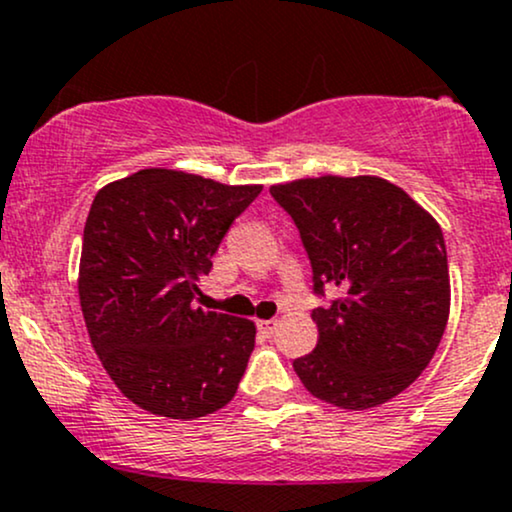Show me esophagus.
I'll return each instance as SVG.
<instances>
[{
	"label": "esophagus",
	"instance_id": "obj_1",
	"mask_svg": "<svg viewBox=\"0 0 512 512\" xmlns=\"http://www.w3.org/2000/svg\"><path fill=\"white\" fill-rule=\"evenodd\" d=\"M279 327V320H257V330H260L264 337H272Z\"/></svg>",
	"mask_w": 512,
	"mask_h": 512
}]
</instances>
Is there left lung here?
Returning <instances> with one entry per match:
<instances>
[{
  "mask_svg": "<svg viewBox=\"0 0 512 512\" xmlns=\"http://www.w3.org/2000/svg\"><path fill=\"white\" fill-rule=\"evenodd\" d=\"M269 192L301 231L315 291L342 289L313 310L317 346L293 370L310 395L339 409L390 402L424 373L448 325V252L438 221L378 175H320Z\"/></svg>",
  "mask_w": 512,
  "mask_h": 512,
  "instance_id": "8db88e82",
  "label": "left lung"
}]
</instances>
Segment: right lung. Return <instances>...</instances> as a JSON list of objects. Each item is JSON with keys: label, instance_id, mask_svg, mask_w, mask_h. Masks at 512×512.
<instances>
[{"label": "right lung", "instance_id": "add662e5", "mask_svg": "<svg viewBox=\"0 0 512 512\" xmlns=\"http://www.w3.org/2000/svg\"><path fill=\"white\" fill-rule=\"evenodd\" d=\"M262 185L144 168L98 190L79 301L105 373L149 414L190 421L226 407L255 349V322L195 308L197 284Z\"/></svg>", "mask_w": 512, "mask_h": 512}]
</instances>
